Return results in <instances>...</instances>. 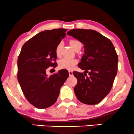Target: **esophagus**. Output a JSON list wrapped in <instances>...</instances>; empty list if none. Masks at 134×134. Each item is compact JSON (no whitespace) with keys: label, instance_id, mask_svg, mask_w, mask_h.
I'll return each mask as SVG.
<instances>
[{"label":"esophagus","instance_id":"1","mask_svg":"<svg viewBox=\"0 0 134 134\" xmlns=\"http://www.w3.org/2000/svg\"><path fill=\"white\" fill-rule=\"evenodd\" d=\"M68 72H69V75H70V76H71L72 75V71H68Z\"/></svg>","mask_w":134,"mask_h":134}]
</instances>
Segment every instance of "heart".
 Masks as SVG:
<instances>
[{
    "label": "heart",
    "instance_id": "heart-1",
    "mask_svg": "<svg viewBox=\"0 0 134 134\" xmlns=\"http://www.w3.org/2000/svg\"><path fill=\"white\" fill-rule=\"evenodd\" d=\"M70 44L72 48L75 49L77 47L81 45V43L80 41L77 40L72 39L70 40ZM61 47L62 44L58 43L57 44V47L55 48V53L57 57H59L61 53ZM77 60L73 58H63L61 59L58 62V66L60 69H64V70H70L73 68L74 66L77 64Z\"/></svg>",
    "mask_w": 134,
    "mask_h": 134
}]
</instances>
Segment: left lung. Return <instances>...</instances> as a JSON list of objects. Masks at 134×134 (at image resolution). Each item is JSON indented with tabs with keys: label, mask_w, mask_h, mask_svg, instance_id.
I'll use <instances>...</instances> for the list:
<instances>
[{
	"label": "left lung",
	"mask_w": 134,
	"mask_h": 134,
	"mask_svg": "<svg viewBox=\"0 0 134 134\" xmlns=\"http://www.w3.org/2000/svg\"><path fill=\"white\" fill-rule=\"evenodd\" d=\"M67 34L85 47V54L78 64L85 72H72L77 80L74 91L80 102L96 104L111 90L118 72V54L111 41L93 30L72 29Z\"/></svg>",
	"instance_id": "1"
}]
</instances>
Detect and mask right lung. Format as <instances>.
<instances>
[{
  "instance_id": "obj_1",
  "label": "right lung",
  "mask_w": 134,
  "mask_h": 134,
  "mask_svg": "<svg viewBox=\"0 0 134 134\" xmlns=\"http://www.w3.org/2000/svg\"><path fill=\"white\" fill-rule=\"evenodd\" d=\"M66 29L44 30L23 45L18 57L17 79L30 103L38 109L55 103L59 90L69 76L66 70L48 76V68H56L55 48L65 37Z\"/></svg>"
}]
</instances>
